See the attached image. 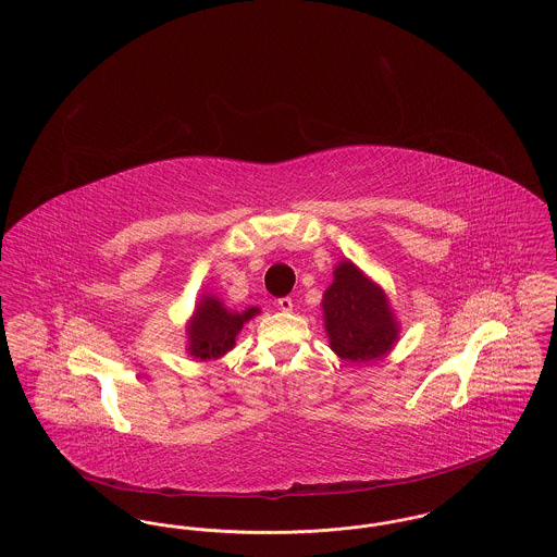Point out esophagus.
<instances>
[{"instance_id":"34e87169","label":"esophagus","mask_w":557,"mask_h":557,"mask_svg":"<svg viewBox=\"0 0 557 557\" xmlns=\"http://www.w3.org/2000/svg\"><path fill=\"white\" fill-rule=\"evenodd\" d=\"M277 307L284 311V313H288L292 311V298L290 296H284V298H277Z\"/></svg>"}]
</instances>
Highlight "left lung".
<instances>
[{"label":"left lung","mask_w":557,"mask_h":557,"mask_svg":"<svg viewBox=\"0 0 557 557\" xmlns=\"http://www.w3.org/2000/svg\"><path fill=\"white\" fill-rule=\"evenodd\" d=\"M321 307L332 350L352 363L384 357L398 341L397 319L386 294L350 261L334 269V282L323 292Z\"/></svg>","instance_id":"obj_1"}]
</instances>
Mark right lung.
<instances>
[{"label": "right lung", "instance_id": "add662e5", "mask_svg": "<svg viewBox=\"0 0 557 557\" xmlns=\"http://www.w3.org/2000/svg\"><path fill=\"white\" fill-rule=\"evenodd\" d=\"M255 315H259L257 307L238 313L225 309L214 296H202L187 325V352L200 361L223 357L236 345L242 325Z\"/></svg>", "mask_w": 557, "mask_h": 557}]
</instances>
